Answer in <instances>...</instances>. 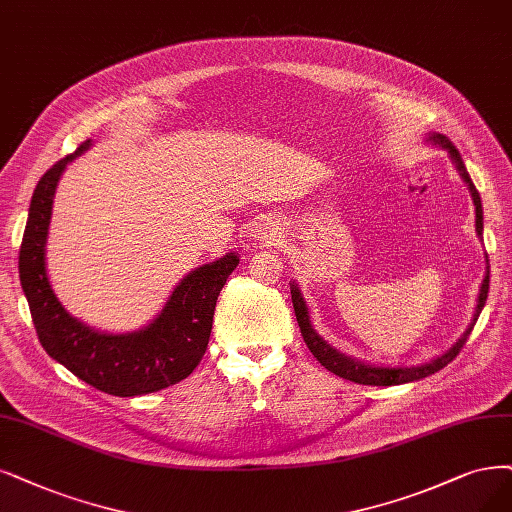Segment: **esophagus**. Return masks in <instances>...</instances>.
Returning a JSON list of instances; mask_svg holds the SVG:
<instances>
[{
  "instance_id": "obj_1",
  "label": "esophagus",
  "mask_w": 512,
  "mask_h": 512,
  "mask_svg": "<svg viewBox=\"0 0 512 512\" xmlns=\"http://www.w3.org/2000/svg\"><path fill=\"white\" fill-rule=\"evenodd\" d=\"M278 234V223L272 221V219H261L259 223H255V230H253V236L257 240H263V242H272Z\"/></svg>"
}]
</instances>
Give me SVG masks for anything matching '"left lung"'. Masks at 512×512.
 Listing matches in <instances>:
<instances>
[{
	"instance_id": "left-lung-1",
	"label": "left lung",
	"mask_w": 512,
	"mask_h": 512,
	"mask_svg": "<svg viewBox=\"0 0 512 512\" xmlns=\"http://www.w3.org/2000/svg\"><path fill=\"white\" fill-rule=\"evenodd\" d=\"M430 141L439 143L443 149L449 151L451 160L456 162L458 170L462 179L468 183L470 187V194H472V200H475V206H477V232L479 236L483 234V206H481V196L477 192L475 183H472L468 170L462 162V156L460 151L456 149V145H453L445 135H434L430 137ZM487 291H489V266H487V274L483 278V285H481V293H479V301H477V310H475V318H472L470 327L466 329V333L458 339L456 346H453L451 350H447L443 356L434 358V361L426 363V365H420V367H373V365H365V363H358L354 361V358H348L344 354H339L335 348H331L327 342H323V337H320L312 325H310V314H308V306L304 297H301V291L299 287L291 285V299H293V308H295V316H297V323H299V329H301V335H304V342L306 346L310 348V352L314 354L316 361L323 365L325 369H329L331 373L344 377V380H350L354 384H365V386H399V384H407V382H418L422 380V377H428L432 373L441 371L443 367H447L453 358H456L460 354V350L464 348L466 339L472 331V327H475L477 318L485 306L487 301Z\"/></svg>"
}]
</instances>
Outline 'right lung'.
Listing matches in <instances>:
<instances>
[{
  "label": "right lung",
  "instance_id": "right-lung-1",
  "mask_svg": "<svg viewBox=\"0 0 512 512\" xmlns=\"http://www.w3.org/2000/svg\"><path fill=\"white\" fill-rule=\"evenodd\" d=\"M90 147L86 139L73 154L37 181L18 253V274L29 301L37 339L75 377L113 396H137L173 386L192 373L208 346L217 297L238 266L234 253L187 274L149 327L107 335L67 314L46 276V236L52 198L67 162Z\"/></svg>",
  "mask_w": 512,
  "mask_h": 512
}]
</instances>
